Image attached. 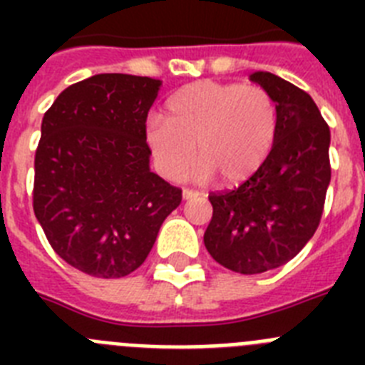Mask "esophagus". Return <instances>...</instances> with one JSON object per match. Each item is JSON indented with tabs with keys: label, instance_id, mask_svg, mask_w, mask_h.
Segmentation results:
<instances>
[{
	"label": "esophagus",
	"instance_id": "1",
	"mask_svg": "<svg viewBox=\"0 0 365 365\" xmlns=\"http://www.w3.org/2000/svg\"><path fill=\"white\" fill-rule=\"evenodd\" d=\"M199 195H201V192H197V190H190V188L182 190V197H185V199L199 197Z\"/></svg>",
	"mask_w": 365,
	"mask_h": 365
}]
</instances>
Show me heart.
<instances>
[{
    "instance_id": "1",
    "label": "heart",
    "mask_w": 365,
    "mask_h": 365,
    "mask_svg": "<svg viewBox=\"0 0 365 365\" xmlns=\"http://www.w3.org/2000/svg\"><path fill=\"white\" fill-rule=\"evenodd\" d=\"M278 108L259 86L195 82L168 100L164 120L148 125V144L164 175L179 179L195 155L199 175L217 173L225 185L250 179L272 153Z\"/></svg>"
}]
</instances>
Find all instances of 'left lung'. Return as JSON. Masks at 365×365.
<instances>
[{
	"label": "left lung",
	"mask_w": 365,
	"mask_h": 365,
	"mask_svg": "<svg viewBox=\"0 0 365 365\" xmlns=\"http://www.w3.org/2000/svg\"><path fill=\"white\" fill-rule=\"evenodd\" d=\"M250 80L276 102V144L250 179L208 195L214 214L205 232L210 256L240 274L278 269L307 245L331 180V131L309 93L267 71Z\"/></svg>",
	"instance_id": "left-lung-1"
}]
</instances>
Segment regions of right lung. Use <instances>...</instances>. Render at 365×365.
Listing matches in <instances>:
<instances>
[{"label":"right lung","mask_w":365,"mask_h":365,"mask_svg":"<svg viewBox=\"0 0 365 365\" xmlns=\"http://www.w3.org/2000/svg\"><path fill=\"white\" fill-rule=\"evenodd\" d=\"M160 80L104 73L63 89L43 115L32 208L54 252L122 278L153 247L182 190L150 170L146 118Z\"/></svg>","instance_id":"right-lung-1"}]
</instances>
